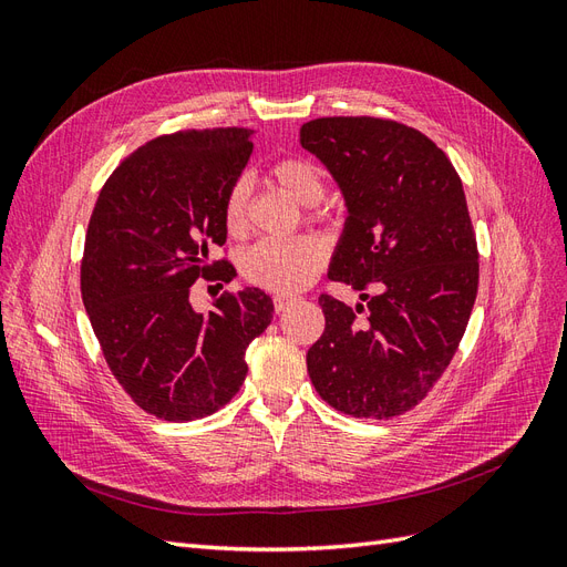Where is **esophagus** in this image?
I'll use <instances>...</instances> for the list:
<instances>
[{"label": "esophagus", "instance_id": "esophagus-1", "mask_svg": "<svg viewBox=\"0 0 567 567\" xmlns=\"http://www.w3.org/2000/svg\"><path fill=\"white\" fill-rule=\"evenodd\" d=\"M296 302V296H286V293H281V296H274V312L277 315H281V312H286L290 305Z\"/></svg>", "mask_w": 567, "mask_h": 567}]
</instances>
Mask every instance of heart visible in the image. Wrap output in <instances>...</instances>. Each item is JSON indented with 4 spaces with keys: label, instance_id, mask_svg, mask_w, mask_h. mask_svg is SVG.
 <instances>
[{
    "label": "heart",
    "instance_id": "heart-1",
    "mask_svg": "<svg viewBox=\"0 0 567 567\" xmlns=\"http://www.w3.org/2000/svg\"><path fill=\"white\" fill-rule=\"evenodd\" d=\"M271 177L284 192L300 205H315L326 194L321 167L307 158H286L271 167ZM248 184L238 179L227 194L225 221L227 229L238 234L246 227ZM326 252L317 238H286V241H260L241 257L244 277L274 293H296L312 284L323 267Z\"/></svg>",
    "mask_w": 567,
    "mask_h": 567
}]
</instances>
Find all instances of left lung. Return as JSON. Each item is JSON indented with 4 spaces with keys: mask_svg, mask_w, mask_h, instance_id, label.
Here are the masks:
<instances>
[{
    "mask_svg": "<svg viewBox=\"0 0 567 567\" xmlns=\"http://www.w3.org/2000/svg\"><path fill=\"white\" fill-rule=\"evenodd\" d=\"M300 144L346 203L329 279L354 307L319 305L326 329L307 371L333 409L392 419L416 406L450 367L477 296V246L454 165L425 134L381 117H317Z\"/></svg>",
    "mask_w": 567,
    "mask_h": 567,
    "instance_id": "8db88e82",
    "label": "left lung"
}]
</instances>
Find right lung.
<instances>
[{
	"mask_svg": "<svg viewBox=\"0 0 567 567\" xmlns=\"http://www.w3.org/2000/svg\"><path fill=\"white\" fill-rule=\"evenodd\" d=\"M252 130L151 140L109 177L84 238L80 288L106 362L130 398L163 421L215 414L241 388L246 350L274 312L260 288L188 300L227 241L225 203L252 153ZM221 281L231 265L217 262Z\"/></svg>",
	"mask_w": 567,
	"mask_h": 567,
	"instance_id": "obj_1",
	"label": "right lung"
}]
</instances>
